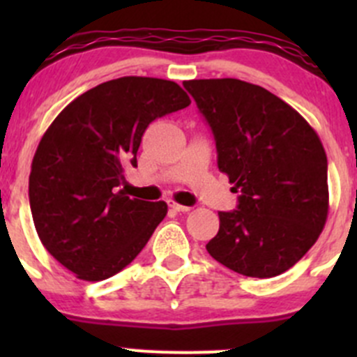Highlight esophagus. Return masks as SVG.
<instances>
[{"instance_id": "esophagus-1", "label": "esophagus", "mask_w": 357, "mask_h": 357, "mask_svg": "<svg viewBox=\"0 0 357 357\" xmlns=\"http://www.w3.org/2000/svg\"><path fill=\"white\" fill-rule=\"evenodd\" d=\"M169 207H171L172 211H176V212L192 211V207H188V205H181V204H178V202H174V200H169Z\"/></svg>"}]
</instances>
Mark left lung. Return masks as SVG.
<instances>
[{
	"label": "left lung",
	"mask_w": 357,
	"mask_h": 357,
	"mask_svg": "<svg viewBox=\"0 0 357 357\" xmlns=\"http://www.w3.org/2000/svg\"><path fill=\"white\" fill-rule=\"evenodd\" d=\"M183 86L214 132L218 167L240 193L219 212L207 252L231 271L273 278L301 261L328 218V162L321 139L289 103L240 79Z\"/></svg>",
	"instance_id": "left-lung-1"
}]
</instances>
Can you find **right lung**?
I'll return each instance as SVG.
<instances>
[{"instance_id": "right-lung-1", "label": "right lung", "mask_w": 357, "mask_h": 357, "mask_svg": "<svg viewBox=\"0 0 357 357\" xmlns=\"http://www.w3.org/2000/svg\"><path fill=\"white\" fill-rule=\"evenodd\" d=\"M190 103L174 81L128 75L82 93L46 129L29 176L32 219L46 250L79 280L124 269L165 218V202L129 199L117 186L136 167L150 122Z\"/></svg>"}]
</instances>
